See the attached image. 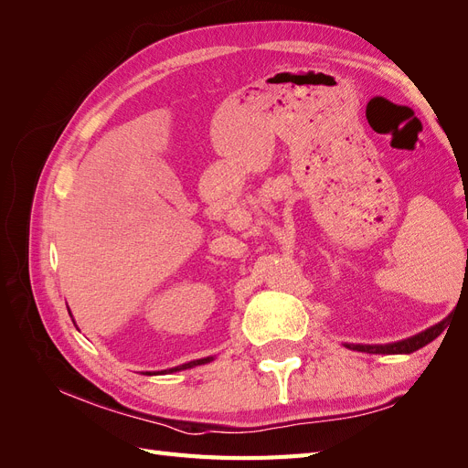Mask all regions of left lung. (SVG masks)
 I'll use <instances>...</instances> for the list:
<instances>
[{
    "mask_svg": "<svg viewBox=\"0 0 468 468\" xmlns=\"http://www.w3.org/2000/svg\"><path fill=\"white\" fill-rule=\"evenodd\" d=\"M449 318V316H447ZM447 318L441 320L439 324L431 325V328L423 330L412 337H406L400 339V342H394V344H344V347L353 349V351H363V353H378V356H394V353H414L416 349L428 346L430 342L441 334L447 325Z\"/></svg>",
    "mask_w": 468,
    "mask_h": 468,
    "instance_id": "obj_1",
    "label": "left lung"
}]
</instances>
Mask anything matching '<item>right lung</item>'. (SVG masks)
<instances>
[{
  "label": "right lung",
  "instance_id": "obj_1",
  "mask_svg": "<svg viewBox=\"0 0 468 468\" xmlns=\"http://www.w3.org/2000/svg\"><path fill=\"white\" fill-rule=\"evenodd\" d=\"M69 316H72V314H69ZM74 325H76V322H74ZM210 361H215V357L195 359V361H189V363H183V365L172 367V369H165V371H155V373H150V371H146L144 375H165V373H177V371H186V369H193V367H197V365H205V363H210Z\"/></svg>",
  "mask_w": 468,
  "mask_h": 468
}]
</instances>
